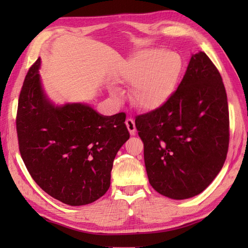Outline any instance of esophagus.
I'll list each match as a JSON object with an SVG mask.
<instances>
[{"mask_svg":"<svg viewBox=\"0 0 248 248\" xmlns=\"http://www.w3.org/2000/svg\"><path fill=\"white\" fill-rule=\"evenodd\" d=\"M125 124H126V126H127V128H128V130H129L130 136H136L137 129H136V123H134L133 120H132L131 118L126 119Z\"/></svg>","mask_w":248,"mask_h":248,"instance_id":"obj_1","label":"esophagus"}]
</instances>
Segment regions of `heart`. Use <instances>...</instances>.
I'll use <instances>...</instances> for the list:
<instances>
[{
    "label": "heart",
    "instance_id": "1",
    "mask_svg": "<svg viewBox=\"0 0 248 248\" xmlns=\"http://www.w3.org/2000/svg\"><path fill=\"white\" fill-rule=\"evenodd\" d=\"M182 61L179 55L164 48H146L132 55L119 70L117 80L132 85L131 100L141 110H154L162 107L174 93ZM110 95L121 99V93L115 87Z\"/></svg>",
    "mask_w": 248,
    "mask_h": 248
}]
</instances>
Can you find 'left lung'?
Here are the masks:
<instances>
[{
    "label": "left lung",
    "mask_w": 248,
    "mask_h": 248,
    "mask_svg": "<svg viewBox=\"0 0 248 248\" xmlns=\"http://www.w3.org/2000/svg\"><path fill=\"white\" fill-rule=\"evenodd\" d=\"M149 182L172 200L196 197L218 175L229 149V108L220 73L204 51L191 55L162 107L137 117Z\"/></svg>",
    "instance_id": "obj_1"
}]
</instances>
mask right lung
Returning <instances> with one entry per match:
<instances>
[{
	"label": "right lung",
	"instance_id": "right-lung-1",
	"mask_svg": "<svg viewBox=\"0 0 248 248\" xmlns=\"http://www.w3.org/2000/svg\"><path fill=\"white\" fill-rule=\"evenodd\" d=\"M40 65L38 58L19 94L21 158L50 197L69 206L91 204L109 188L114 159L129 139L126 115L103 116L82 102L56 106L43 89Z\"/></svg>",
	"mask_w": 248,
	"mask_h": 248
}]
</instances>
